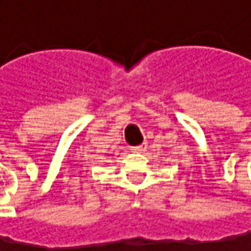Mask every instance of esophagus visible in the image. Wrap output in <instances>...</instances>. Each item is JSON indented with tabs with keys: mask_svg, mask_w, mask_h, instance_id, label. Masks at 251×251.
<instances>
[{
	"mask_svg": "<svg viewBox=\"0 0 251 251\" xmlns=\"http://www.w3.org/2000/svg\"><path fill=\"white\" fill-rule=\"evenodd\" d=\"M144 148H145V144H142V145H137V147H131V151H133V152H141Z\"/></svg>",
	"mask_w": 251,
	"mask_h": 251,
	"instance_id": "obj_1",
	"label": "esophagus"
}]
</instances>
